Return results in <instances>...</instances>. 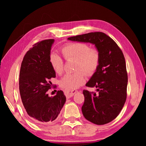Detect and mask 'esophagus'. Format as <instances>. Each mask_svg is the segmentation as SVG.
<instances>
[{"label": "esophagus", "mask_w": 146, "mask_h": 146, "mask_svg": "<svg viewBox=\"0 0 146 146\" xmlns=\"http://www.w3.org/2000/svg\"><path fill=\"white\" fill-rule=\"evenodd\" d=\"M77 90H66L64 91V93H65L66 96L68 98H70L71 97H72L73 95H75V94L77 92Z\"/></svg>", "instance_id": "34e87169"}]
</instances>
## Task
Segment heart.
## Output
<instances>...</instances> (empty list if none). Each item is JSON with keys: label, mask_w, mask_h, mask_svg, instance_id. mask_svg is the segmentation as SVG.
Returning <instances> with one entry per match:
<instances>
[{"label": "heart", "mask_w": 146, "mask_h": 146, "mask_svg": "<svg viewBox=\"0 0 146 146\" xmlns=\"http://www.w3.org/2000/svg\"><path fill=\"white\" fill-rule=\"evenodd\" d=\"M63 55L66 59L77 60L75 73L67 74L60 80L61 87L66 90H75L86 82L85 72L91 75L95 72L99 66L100 55L97 49H90V46L82 42H74L67 44L62 49ZM51 66L58 74L64 71V61L57 53H52L50 56Z\"/></svg>", "instance_id": "b5f03b06"}]
</instances>
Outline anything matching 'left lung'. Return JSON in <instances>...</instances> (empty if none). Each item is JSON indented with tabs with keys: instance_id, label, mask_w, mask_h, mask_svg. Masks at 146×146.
Instances as JSON below:
<instances>
[{
	"instance_id": "obj_1",
	"label": "left lung",
	"mask_w": 146,
	"mask_h": 146,
	"mask_svg": "<svg viewBox=\"0 0 146 146\" xmlns=\"http://www.w3.org/2000/svg\"><path fill=\"white\" fill-rule=\"evenodd\" d=\"M90 43L100 55L99 66L86 86L97 88V93L84 90L82 112L86 119L95 124L111 122L122 110L126 100L127 73L124 56L115 42L102 32H92L68 38Z\"/></svg>"
}]
</instances>
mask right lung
Masks as SVG:
<instances>
[{"label": "right lung", "instance_id": "obj_1", "mask_svg": "<svg viewBox=\"0 0 146 146\" xmlns=\"http://www.w3.org/2000/svg\"><path fill=\"white\" fill-rule=\"evenodd\" d=\"M54 42V39H48L35 44L24 56L20 71L22 102L30 119L39 124L55 120L66 100L61 90L53 97L47 94L52 84L49 80L56 76L50 62Z\"/></svg>", "mask_w": 146, "mask_h": 146}]
</instances>
